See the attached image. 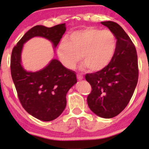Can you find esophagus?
Returning a JSON list of instances; mask_svg holds the SVG:
<instances>
[{"instance_id": "34e87169", "label": "esophagus", "mask_w": 149, "mask_h": 149, "mask_svg": "<svg viewBox=\"0 0 149 149\" xmlns=\"http://www.w3.org/2000/svg\"><path fill=\"white\" fill-rule=\"evenodd\" d=\"M77 78H78V80H82V79H83V75H81V74H80V73H78V74L77 75Z\"/></svg>"}]
</instances>
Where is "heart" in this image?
I'll list each match as a JSON object with an SVG mask.
<instances>
[{
  "mask_svg": "<svg viewBox=\"0 0 149 149\" xmlns=\"http://www.w3.org/2000/svg\"><path fill=\"white\" fill-rule=\"evenodd\" d=\"M69 38H63L57 49L61 63L69 69H75L81 56L89 71L95 72L104 69L111 61L117 45L112 31L95 27L75 31Z\"/></svg>",
  "mask_w": 149,
  "mask_h": 149,
  "instance_id": "obj_1",
  "label": "heart"
}]
</instances>
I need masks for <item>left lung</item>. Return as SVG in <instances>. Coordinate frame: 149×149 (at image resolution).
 <instances>
[{"mask_svg":"<svg viewBox=\"0 0 149 149\" xmlns=\"http://www.w3.org/2000/svg\"><path fill=\"white\" fill-rule=\"evenodd\" d=\"M101 23L113 32L117 45L111 61L104 69L85 75L92 87L87 101L96 115L111 118L124 110L134 93L139 77L137 54L120 26L111 21Z\"/></svg>","mask_w":149,"mask_h":149,"instance_id":"left-lung-1","label":"left lung"}]
</instances>
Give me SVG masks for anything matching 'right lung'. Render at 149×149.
<instances>
[{"mask_svg": "<svg viewBox=\"0 0 149 149\" xmlns=\"http://www.w3.org/2000/svg\"><path fill=\"white\" fill-rule=\"evenodd\" d=\"M65 31V24L50 28L35 26L24 35L12 52L11 76L20 103L30 115L42 121L53 120L64 111L66 93L77 82L76 72L55 59L40 71L29 72L21 64L22 49L24 43L35 36L48 39L56 47Z\"/></svg>", "mask_w": 149, "mask_h": 149, "instance_id": "obj_1", "label": "right lung"}]
</instances>
